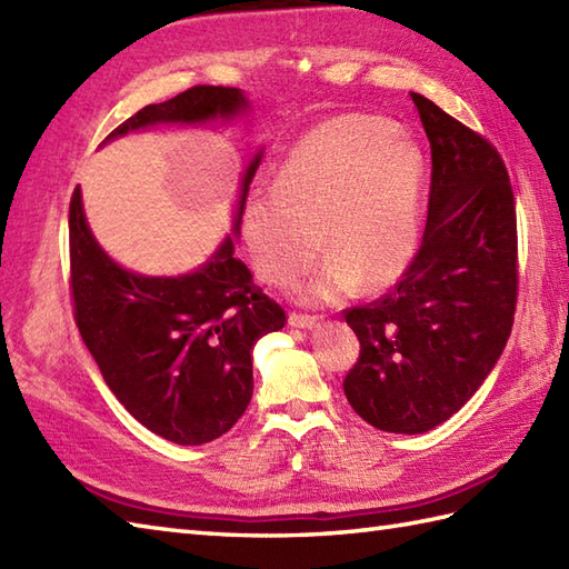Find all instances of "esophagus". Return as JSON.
Listing matches in <instances>:
<instances>
[{"label":"esophagus","mask_w":569,"mask_h":569,"mask_svg":"<svg viewBox=\"0 0 569 569\" xmlns=\"http://www.w3.org/2000/svg\"><path fill=\"white\" fill-rule=\"evenodd\" d=\"M320 320V316H308V312H291V316H288V322H291L293 328H316Z\"/></svg>","instance_id":"obj_1"}]
</instances>
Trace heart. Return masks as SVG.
I'll use <instances>...</instances> for the list:
<instances>
[{
	"mask_svg": "<svg viewBox=\"0 0 569 569\" xmlns=\"http://www.w3.org/2000/svg\"><path fill=\"white\" fill-rule=\"evenodd\" d=\"M422 153L386 119L337 114L306 131L278 168L271 190L247 198L244 237L259 273L283 286L316 259L296 293L322 303L396 283L418 244ZM321 239H317V229Z\"/></svg>",
	"mask_w": 569,
	"mask_h": 569,
	"instance_id": "obj_1",
	"label": "heart"
}]
</instances>
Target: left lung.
Here are the masks:
<instances>
[{"instance_id":"obj_1","label":"left lung","mask_w":569,"mask_h":569,"mask_svg":"<svg viewBox=\"0 0 569 569\" xmlns=\"http://www.w3.org/2000/svg\"><path fill=\"white\" fill-rule=\"evenodd\" d=\"M410 98L432 153L428 222L401 281L345 310L359 340L345 396L369 426L418 435L452 418L499 361L518 298V237L499 151Z\"/></svg>"}]
</instances>
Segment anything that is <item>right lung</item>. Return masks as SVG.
I'll use <instances>...</instances> for the list:
<instances>
[{"instance_id": "right-lung-1", "label": "right lung", "mask_w": 569, "mask_h": 569, "mask_svg": "<svg viewBox=\"0 0 569 569\" xmlns=\"http://www.w3.org/2000/svg\"><path fill=\"white\" fill-rule=\"evenodd\" d=\"M249 107L244 92L196 84L173 100L147 104L110 137L153 124L232 119ZM261 151L253 156L237 204L234 234ZM70 293L84 347L104 383L143 428L176 445L220 438L244 413L251 391V349L281 330L283 308L253 286L227 237L198 271L159 278L112 261L92 237L80 188L70 200Z\"/></svg>"}]
</instances>
